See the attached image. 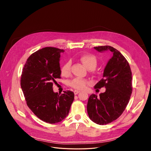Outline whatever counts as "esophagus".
Here are the masks:
<instances>
[{
    "label": "esophagus",
    "instance_id": "esophagus-1",
    "mask_svg": "<svg viewBox=\"0 0 151 151\" xmlns=\"http://www.w3.org/2000/svg\"><path fill=\"white\" fill-rule=\"evenodd\" d=\"M73 92H74V94H75V95H76V94H78V93H79L81 91H79V90H75Z\"/></svg>",
    "mask_w": 151,
    "mask_h": 151
}]
</instances>
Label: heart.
I'll return each mask as SVG.
<instances>
[{
    "label": "heart",
    "mask_w": 151,
    "mask_h": 151,
    "mask_svg": "<svg viewBox=\"0 0 151 151\" xmlns=\"http://www.w3.org/2000/svg\"><path fill=\"white\" fill-rule=\"evenodd\" d=\"M80 61L83 64V65L88 70H94L97 65V60L96 57L91 54H83L79 58ZM71 63L67 62L64 64L61 69V73L63 76H68L70 74ZM87 83V81L79 78H74L69 83L71 87L77 89L82 90Z\"/></svg>",
    "instance_id": "b5f03b06"
}]
</instances>
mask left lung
Masks as SVG:
<instances>
[{
  "mask_svg": "<svg viewBox=\"0 0 151 151\" xmlns=\"http://www.w3.org/2000/svg\"><path fill=\"white\" fill-rule=\"evenodd\" d=\"M99 52L113 54L104 69L103 78L95 88H106L97 97L91 94L87 103V112L91 121L99 125L111 123L124 111L132 93V73L129 63L122 54L111 46L94 47Z\"/></svg>",
  "mask_w": 151,
  "mask_h": 151,
  "instance_id": "8db88e82",
  "label": "left lung"
}]
</instances>
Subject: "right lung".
Masks as SVG:
<instances>
[{"mask_svg": "<svg viewBox=\"0 0 151 151\" xmlns=\"http://www.w3.org/2000/svg\"><path fill=\"white\" fill-rule=\"evenodd\" d=\"M63 50L45 47L33 53L27 60L21 76L27 104L40 119L50 124L63 120L69 114L74 93L68 90L60 94L52 86L60 78V53Z\"/></svg>", "mask_w": 151, "mask_h": 151, "instance_id": "1", "label": "right lung"}]
</instances>
